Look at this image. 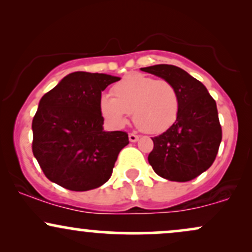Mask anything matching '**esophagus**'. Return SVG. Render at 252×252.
<instances>
[{"mask_svg": "<svg viewBox=\"0 0 252 252\" xmlns=\"http://www.w3.org/2000/svg\"><path fill=\"white\" fill-rule=\"evenodd\" d=\"M138 135H136V134H129V141L130 142H137L138 141Z\"/></svg>", "mask_w": 252, "mask_h": 252, "instance_id": "obj_1", "label": "esophagus"}]
</instances>
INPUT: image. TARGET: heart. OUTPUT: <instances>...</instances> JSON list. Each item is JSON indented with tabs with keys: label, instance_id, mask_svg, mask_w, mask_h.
Wrapping results in <instances>:
<instances>
[{
	"label": "heart",
	"instance_id": "1",
	"mask_svg": "<svg viewBox=\"0 0 252 252\" xmlns=\"http://www.w3.org/2000/svg\"><path fill=\"white\" fill-rule=\"evenodd\" d=\"M112 94H103L99 108L103 116L117 126L132 121L138 129L158 134L168 129L179 114V96L172 83L155 80L141 73H132L115 84Z\"/></svg>",
	"mask_w": 252,
	"mask_h": 252
}]
</instances>
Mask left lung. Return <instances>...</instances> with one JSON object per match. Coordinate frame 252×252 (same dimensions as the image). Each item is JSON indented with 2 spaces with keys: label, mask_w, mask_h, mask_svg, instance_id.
Masks as SVG:
<instances>
[{
  "label": "left lung",
  "mask_w": 252,
  "mask_h": 252,
  "mask_svg": "<svg viewBox=\"0 0 252 252\" xmlns=\"http://www.w3.org/2000/svg\"><path fill=\"white\" fill-rule=\"evenodd\" d=\"M141 70L172 83L179 96L176 121L152 138L150 166L166 180H192L212 166L221 142L216 100L204 84L178 66L161 63Z\"/></svg>",
  "instance_id": "1"
}]
</instances>
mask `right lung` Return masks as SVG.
I'll return each mask as SVG.
<instances>
[{
	"mask_svg": "<svg viewBox=\"0 0 252 252\" xmlns=\"http://www.w3.org/2000/svg\"><path fill=\"white\" fill-rule=\"evenodd\" d=\"M121 78L73 72L45 94L33 118V154L48 180L84 192L102 186L129 143L124 131H105L102 91Z\"/></svg>",
	"mask_w": 252,
	"mask_h": 252,
	"instance_id": "obj_1",
	"label": "right lung"
}]
</instances>
